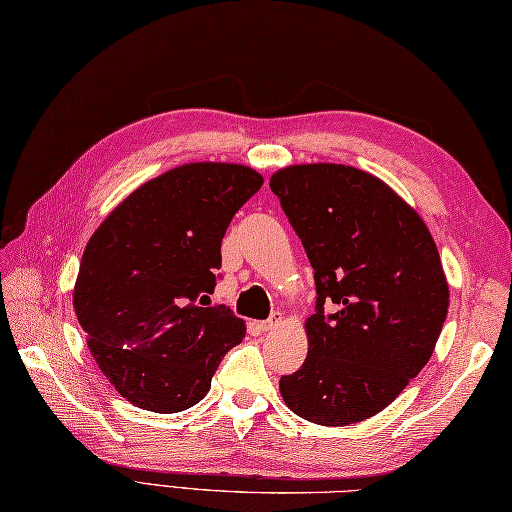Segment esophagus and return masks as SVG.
I'll use <instances>...</instances> for the list:
<instances>
[{"label":"esophagus","instance_id":"1","mask_svg":"<svg viewBox=\"0 0 512 512\" xmlns=\"http://www.w3.org/2000/svg\"><path fill=\"white\" fill-rule=\"evenodd\" d=\"M280 322H283V318L280 316H271L269 320H263V322H258V329L260 331H274Z\"/></svg>","mask_w":512,"mask_h":512}]
</instances>
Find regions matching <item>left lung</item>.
Listing matches in <instances>:
<instances>
[{
  "mask_svg": "<svg viewBox=\"0 0 512 512\" xmlns=\"http://www.w3.org/2000/svg\"><path fill=\"white\" fill-rule=\"evenodd\" d=\"M269 187L305 245L318 294L307 360L280 378V395L314 424L369 420L431 360L444 327L448 283L433 236L387 183L351 165H289Z\"/></svg>",
  "mask_w": 512,
  "mask_h": 512,
  "instance_id": "8db88e82",
  "label": "left lung"
}]
</instances>
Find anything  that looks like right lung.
Instances as JSON below:
<instances>
[{
	"instance_id": "add662e5",
	"label": "right lung",
	"mask_w": 512,
	"mask_h": 512,
	"mask_svg": "<svg viewBox=\"0 0 512 512\" xmlns=\"http://www.w3.org/2000/svg\"><path fill=\"white\" fill-rule=\"evenodd\" d=\"M260 185L247 165H179L125 196L90 236L72 305L92 358L130 404L190 409L243 342L241 318L196 300L214 291L223 236Z\"/></svg>"
}]
</instances>
